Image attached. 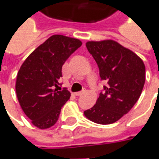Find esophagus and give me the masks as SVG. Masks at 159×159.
Here are the masks:
<instances>
[{"label": "esophagus", "instance_id": "obj_1", "mask_svg": "<svg viewBox=\"0 0 159 159\" xmlns=\"http://www.w3.org/2000/svg\"><path fill=\"white\" fill-rule=\"evenodd\" d=\"M85 92H86V89H84L83 91H80V92H76V93H75V95H76V96H80V95H82V94L85 93Z\"/></svg>", "mask_w": 159, "mask_h": 159}]
</instances>
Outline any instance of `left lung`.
I'll use <instances>...</instances> for the list:
<instances>
[{
  "label": "left lung",
  "instance_id": "1",
  "mask_svg": "<svg viewBox=\"0 0 159 159\" xmlns=\"http://www.w3.org/2000/svg\"><path fill=\"white\" fill-rule=\"evenodd\" d=\"M86 47L106 82L96 104L84 111L99 124L117 122L139 100L146 80V67L140 58L112 40L88 42Z\"/></svg>",
  "mask_w": 159,
  "mask_h": 159
}]
</instances>
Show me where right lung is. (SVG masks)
<instances>
[{
	"label": "right lung",
	"mask_w": 159,
	"mask_h": 159,
	"mask_svg": "<svg viewBox=\"0 0 159 159\" xmlns=\"http://www.w3.org/2000/svg\"><path fill=\"white\" fill-rule=\"evenodd\" d=\"M81 45L78 39L54 35L33 51L20 67L17 97L24 112L37 128L44 129L54 125L70 99L67 89L59 87V78L63 65Z\"/></svg>",
	"instance_id": "add662e5"
}]
</instances>
